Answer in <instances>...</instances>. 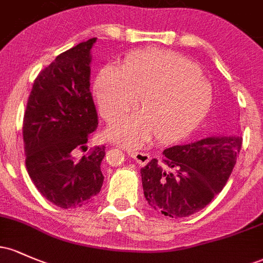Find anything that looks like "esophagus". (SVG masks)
<instances>
[{
  "label": "esophagus",
  "instance_id": "obj_1",
  "mask_svg": "<svg viewBox=\"0 0 263 263\" xmlns=\"http://www.w3.org/2000/svg\"><path fill=\"white\" fill-rule=\"evenodd\" d=\"M128 156L131 158H134V160L136 161L138 164H141V166H143V164H146L149 160H151V157H149V154H147V152L128 151Z\"/></svg>",
  "mask_w": 263,
  "mask_h": 263
}]
</instances>
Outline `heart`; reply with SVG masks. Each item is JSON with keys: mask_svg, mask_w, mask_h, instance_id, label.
Masks as SVG:
<instances>
[{"mask_svg": "<svg viewBox=\"0 0 263 263\" xmlns=\"http://www.w3.org/2000/svg\"><path fill=\"white\" fill-rule=\"evenodd\" d=\"M100 114L108 122L125 116L140 102L142 112L121 118L108 138L141 147L156 136L175 142L190 134L211 107L212 91L196 63L177 52L146 48L132 52L122 67L106 65L93 85Z\"/></svg>", "mask_w": 263, "mask_h": 263, "instance_id": "1", "label": "heart"}]
</instances>
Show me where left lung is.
<instances>
[{
	"label": "left lung",
	"instance_id": "obj_1",
	"mask_svg": "<svg viewBox=\"0 0 263 263\" xmlns=\"http://www.w3.org/2000/svg\"><path fill=\"white\" fill-rule=\"evenodd\" d=\"M241 146L239 136H213L166 148L141 168L146 201L171 218L198 212L222 191Z\"/></svg>",
	"mask_w": 263,
	"mask_h": 263
}]
</instances>
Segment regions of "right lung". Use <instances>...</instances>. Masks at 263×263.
<instances>
[{
    "label": "right lung",
    "instance_id": "right-lung-1",
    "mask_svg": "<svg viewBox=\"0 0 263 263\" xmlns=\"http://www.w3.org/2000/svg\"><path fill=\"white\" fill-rule=\"evenodd\" d=\"M97 39L62 52L34 80L24 127L26 168L36 189L61 209H79L101 191L105 146L86 148L99 117L89 91L91 48Z\"/></svg>",
    "mask_w": 263,
    "mask_h": 263
}]
</instances>
